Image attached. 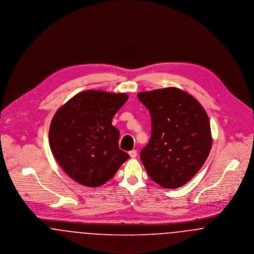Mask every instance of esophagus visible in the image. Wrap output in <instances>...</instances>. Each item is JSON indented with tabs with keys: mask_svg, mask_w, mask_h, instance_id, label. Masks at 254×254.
Wrapping results in <instances>:
<instances>
[{
	"mask_svg": "<svg viewBox=\"0 0 254 254\" xmlns=\"http://www.w3.org/2000/svg\"><path fill=\"white\" fill-rule=\"evenodd\" d=\"M128 154H129V156H130V157L135 158L137 156V150H136V149L130 150V151L128 152Z\"/></svg>",
	"mask_w": 254,
	"mask_h": 254,
	"instance_id": "1",
	"label": "esophagus"
}]
</instances>
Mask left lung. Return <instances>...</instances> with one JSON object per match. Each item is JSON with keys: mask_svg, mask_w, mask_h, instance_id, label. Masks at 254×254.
<instances>
[{"mask_svg": "<svg viewBox=\"0 0 254 254\" xmlns=\"http://www.w3.org/2000/svg\"><path fill=\"white\" fill-rule=\"evenodd\" d=\"M149 110L152 132L140 156L149 177L162 188L177 189L205 164L211 145L210 124L202 105L178 87L137 94Z\"/></svg>", "mask_w": 254, "mask_h": 254, "instance_id": "1", "label": "left lung"}]
</instances>
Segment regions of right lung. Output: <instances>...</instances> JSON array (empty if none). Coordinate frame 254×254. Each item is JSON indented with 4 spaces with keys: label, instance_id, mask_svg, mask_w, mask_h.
I'll use <instances>...</instances> for the list:
<instances>
[{
    "label": "right lung",
    "instance_id": "right-lung-1",
    "mask_svg": "<svg viewBox=\"0 0 254 254\" xmlns=\"http://www.w3.org/2000/svg\"><path fill=\"white\" fill-rule=\"evenodd\" d=\"M127 93L88 89L77 93L54 114L49 146L63 170L78 184L96 188L110 180L129 155L119 148L112 118Z\"/></svg>",
    "mask_w": 254,
    "mask_h": 254
}]
</instances>
